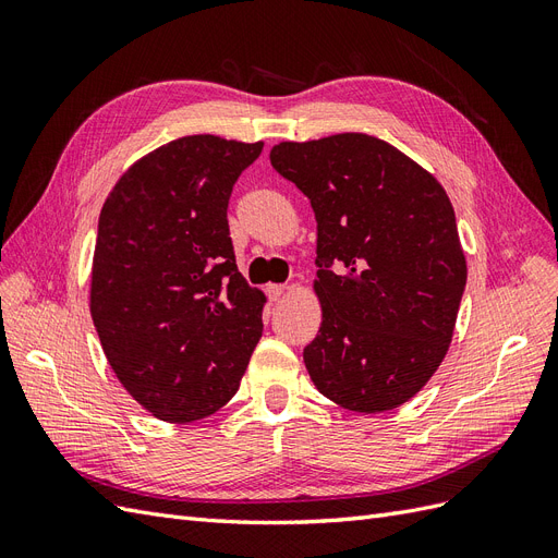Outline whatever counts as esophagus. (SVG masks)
I'll use <instances>...</instances> for the list:
<instances>
[{
	"mask_svg": "<svg viewBox=\"0 0 558 558\" xmlns=\"http://www.w3.org/2000/svg\"><path fill=\"white\" fill-rule=\"evenodd\" d=\"M265 291H267V298H269V300L277 302V300H281V295L286 293V286H281V283H269Z\"/></svg>",
	"mask_w": 558,
	"mask_h": 558,
	"instance_id": "esophagus-1",
	"label": "esophagus"
}]
</instances>
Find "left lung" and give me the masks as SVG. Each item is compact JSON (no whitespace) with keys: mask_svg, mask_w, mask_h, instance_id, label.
Segmentation results:
<instances>
[{"mask_svg":"<svg viewBox=\"0 0 558 558\" xmlns=\"http://www.w3.org/2000/svg\"><path fill=\"white\" fill-rule=\"evenodd\" d=\"M269 160L316 218L320 328L302 351L314 386L351 412L400 408L445 361L465 289L449 195L363 132L281 142Z\"/></svg>","mask_w":558,"mask_h":558,"instance_id":"8db88e82","label":"left lung"}]
</instances>
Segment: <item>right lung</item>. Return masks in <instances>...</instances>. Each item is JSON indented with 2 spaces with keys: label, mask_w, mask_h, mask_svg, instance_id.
<instances>
[{
  "label": "right lung",
  "mask_w": 558,
  "mask_h": 558,
  "mask_svg": "<svg viewBox=\"0 0 558 558\" xmlns=\"http://www.w3.org/2000/svg\"><path fill=\"white\" fill-rule=\"evenodd\" d=\"M260 150L174 140L130 165L99 211L93 324L118 381L160 421L221 410L263 335L267 300L240 275L228 228L232 185Z\"/></svg>",
  "instance_id": "right-lung-1"
}]
</instances>
